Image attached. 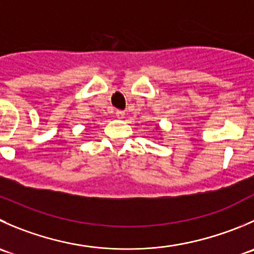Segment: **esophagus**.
<instances>
[{"label": "esophagus", "mask_w": 254, "mask_h": 254, "mask_svg": "<svg viewBox=\"0 0 254 254\" xmlns=\"http://www.w3.org/2000/svg\"><path fill=\"white\" fill-rule=\"evenodd\" d=\"M125 115L124 112H122V110H117V113H115V117L118 118V119H123Z\"/></svg>", "instance_id": "1"}]
</instances>
